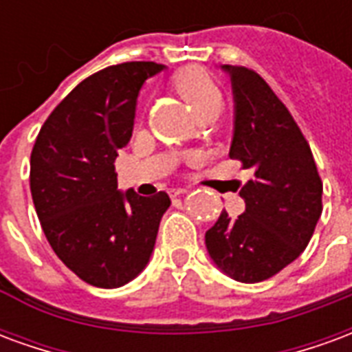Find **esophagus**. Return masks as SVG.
<instances>
[{"label":"esophagus","instance_id":"1","mask_svg":"<svg viewBox=\"0 0 352 352\" xmlns=\"http://www.w3.org/2000/svg\"><path fill=\"white\" fill-rule=\"evenodd\" d=\"M184 192H186V188L179 186V188H171V190H169V196H181V194H184Z\"/></svg>","mask_w":352,"mask_h":352}]
</instances>
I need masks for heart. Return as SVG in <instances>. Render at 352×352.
I'll list each match as a JSON object with an SVG mask.
<instances>
[{"label": "heart", "mask_w": 352, "mask_h": 352, "mask_svg": "<svg viewBox=\"0 0 352 352\" xmlns=\"http://www.w3.org/2000/svg\"><path fill=\"white\" fill-rule=\"evenodd\" d=\"M171 88L175 90L192 107L194 113L221 101V92L211 79V75L201 67H186L171 79Z\"/></svg>", "instance_id": "obj_1"}]
</instances>
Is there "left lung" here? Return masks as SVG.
I'll list each match as a JSON object with an SVG mask.
<instances>
[{
	"label": "left lung",
	"mask_w": 352,
	"mask_h": 352,
	"mask_svg": "<svg viewBox=\"0 0 352 352\" xmlns=\"http://www.w3.org/2000/svg\"><path fill=\"white\" fill-rule=\"evenodd\" d=\"M230 73L236 122L230 158L254 177L239 196L245 213L222 211L206 232L209 256L241 283H260L294 262L322 213V181L307 139L258 73L222 65Z\"/></svg>",
	"instance_id": "1"
}]
</instances>
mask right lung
Instances as JSON below:
<instances>
[{"label":"right lung","mask_w":352,"mask_h":352,"mask_svg":"<svg viewBox=\"0 0 352 352\" xmlns=\"http://www.w3.org/2000/svg\"><path fill=\"white\" fill-rule=\"evenodd\" d=\"M162 69L126 62L94 73L58 103L35 139L30 188L41 228L58 258L92 287H122L143 272L171 206L166 192L122 194L115 173L139 90Z\"/></svg>","instance_id":"obj_1"}]
</instances>
